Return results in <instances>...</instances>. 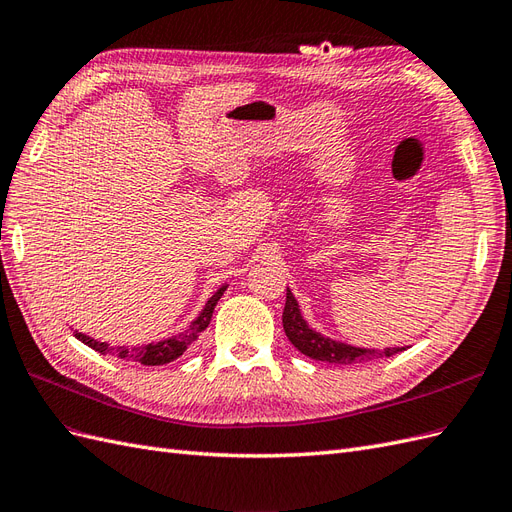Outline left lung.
<instances>
[{"label":"left lung","mask_w":512,"mask_h":512,"mask_svg":"<svg viewBox=\"0 0 512 512\" xmlns=\"http://www.w3.org/2000/svg\"><path fill=\"white\" fill-rule=\"evenodd\" d=\"M283 328L287 339L291 341L298 352L304 356H309L313 360L321 362H334V364H354V362H364V360H373V358H390L394 354L403 352L405 347H386L379 352V349H367V347H354L341 341H334L324 337V334L315 332L309 324H306L298 300L294 294L287 289V300H285V309H283Z\"/></svg>","instance_id":"obj_1"}]
</instances>
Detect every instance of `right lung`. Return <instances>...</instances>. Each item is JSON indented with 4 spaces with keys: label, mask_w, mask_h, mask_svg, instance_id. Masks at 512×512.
<instances>
[{
    "label": "right lung",
    "mask_w": 512,
    "mask_h": 512,
    "mask_svg": "<svg viewBox=\"0 0 512 512\" xmlns=\"http://www.w3.org/2000/svg\"><path fill=\"white\" fill-rule=\"evenodd\" d=\"M225 289H227V285L218 287L216 294L206 302V306H203V311L199 313V317L193 321V324L188 326L184 332L175 334V337H171V339H163L158 343H148L141 347H124V345L109 347L107 343L87 337V334H83V332H75V337L81 343H85L87 347H92L98 354H111V356H118L122 360L141 362V364H145V367H158V364H167V362H173L175 358H180L186 352V347L199 337V332H203L210 326L214 306L225 294Z\"/></svg>",
    "instance_id": "obj_1"
}]
</instances>
